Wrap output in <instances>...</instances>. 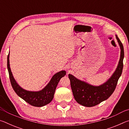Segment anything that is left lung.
I'll list each match as a JSON object with an SVG mask.
<instances>
[{"mask_svg":"<svg viewBox=\"0 0 129 129\" xmlns=\"http://www.w3.org/2000/svg\"><path fill=\"white\" fill-rule=\"evenodd\" d=\"M121 48V56L118 65L111 77L101 85L93 86L68 75L71 86L75 99L78 104L86 107H92L109 99L114 92L123 69L124 50L122 43L115 35Z\"/></svg>","mask_w":129,"mask_h":129,"instance_id":"1","label":"left lung"}]
</instances>
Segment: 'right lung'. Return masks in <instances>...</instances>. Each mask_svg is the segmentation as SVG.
I'll use <instances>...</instances> for the list:
<instances>
[{
  "label": "right lung",
  "mask_w": 129,
  "mask_h": 129,
  "mask_svg": "<svg viewBox=\"0 0 129 129\" xmlns=\"http://www.w3.org/2000/svg\"><path fill=\"white\" fill-rule=\"evenodd\" d=\"M10 52L7 56V68L9 73L11 84L17 95L29 105L36 107H41L46 105L52 101L53 99L54 92L58 82L61 78L66 75L65 71L56 73L50 82L44 88L39 91H31L24 90L17 84L13 77L10 67Z\"/></svg>",
  "instance_id": "add662e5"
}]
</instances>
